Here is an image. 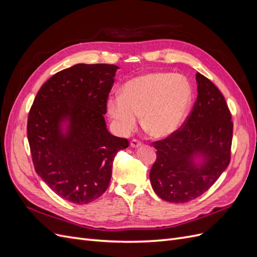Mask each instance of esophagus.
<instances>
[{
  "mask_svg": "<svg viewBox=\"0 0 257 257\" xmlns=\"http://www.w3.org/2000/svg\"><path fill=\"white\" fill-rule=\"evenodd\" d=\"M143 145V143L139 141V139H137V138H133L131 141V146L133 147V148H137V147H141Z\"/></svg>",
  "mask_w": 257,
  "mask_h": 257,
  "instance_id": "1",
  "label": "esophagus"
}]
</instances>
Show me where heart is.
<instances>
[{"label":"heart","mask_w":257,"mask_h":257,"mask_svg":"<svg viewBox=\"0 0 257 257\" xmlns=\"http://www.w3.org/2000/svg\"><path fill=\"white\" fill-rule=\"evenodd\" d=\"M192 99V89L183 76L149 73L127 81L122 94L109 97L108 113L124 134L133 131L138 116L155 137H166L184 121Z\"/></svg>","instance_id":"b5f03b06"}]
</instances>
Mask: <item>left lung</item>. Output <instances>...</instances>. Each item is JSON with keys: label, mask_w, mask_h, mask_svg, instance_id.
<instances>
[{"label": "left lung", "mask_w": 257, "mask_h": 257, "mask_svg": "<svg viewBox=\"0 0 257 257\" xmlns=\"http://www.w3.org/2000/svg\"><path fill=\"white\" fill-rule=\"evenodd\" d=\"M198 95L182 125L164 139L153 142L157 160L150 170L157 195L169 203H188L203 195L229 165L231 155V113L221 91L197 73ZM203 155L200 169L191 161Z\"/></svg>", "instance_id": "8db88e82"}]
</instances>
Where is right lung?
<instances>
[{
    "mask_svg": "<svg viewBox=\"0 0 257 257\" xmlns=\"http://www.w3.org/2000/svg\"><path fill=\"white\" fill-rule=\"evenodd\" d=\"M113 64H76L46 81L28 118L35 172L62 198L89 204L107 190L115 154L128 147L111 135L104 114L114 82ZM70 120L68 133L60 122Z\"/></svg>",
    "mask_w": 257,
    "mask_h": 257,
    "instance_id": "obj_1",
    "label": "right lung"
}]
</instances>
